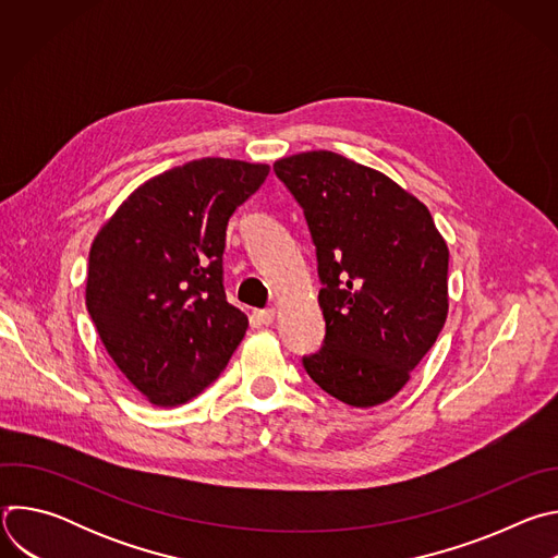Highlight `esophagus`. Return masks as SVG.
Returning <instances> with one entry per match:
<instances>
[{
	"label": "esophagus",
	"instance_id": "obj_1",
	"mask_svg": "<svg viewBox=\"0 0 558 558\" xmlns=\"http://www.w3.org/2000/svg\"><path fill=\"white\" fill-rule=\"evenodd\" d=\"M254 317L260 323V325H271L276 320V308H260V311H254Z\"/></svg>",
	"mask_w": 558,
	"mask_h": 558
}]
</instances>
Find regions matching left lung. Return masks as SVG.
I'll return each mask as SVG.
<instances>
[{
    "mask_svg": "<svg viewBox=\"0 0 558 558\" xmlns=\"http://www.w3.org/2000/svg\"><path fill=\"white\" fill-rule=\"evenodd\" d=\"M274 172L304 209L323 282L325 347L304 371L349 407L384 404L444 329V235L420 198L336 151L293 154Z\"/></svg>",
    "mask_w": 558,
    "mask_h": 558,
    "instance_id": "obj_1",
    "label": "left lung"
}]
</instances>
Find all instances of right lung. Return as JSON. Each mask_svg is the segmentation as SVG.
Returning <instances> with one entry per match:
<instances>
[{
    "instance_id": "1",
    "label": "right lung",
    "mask_w": 558,
    "mask_h": 558,
    "mask_svg": "<svg viewBox=\"0 0 558 558\" xmlns=\"http://www.w3.org/2000/svg\"><path fill=\"white\" fill-rule=\"evenodd\" d=\"M269 166L201 158L138 185L95 235L86 306L128 381L154 407H181L207 388L245 338L227 302L229 216Z\"/></svg>"
}]
</instances>
